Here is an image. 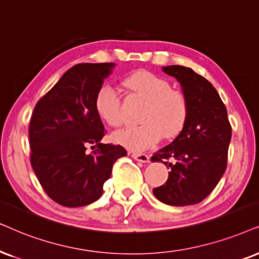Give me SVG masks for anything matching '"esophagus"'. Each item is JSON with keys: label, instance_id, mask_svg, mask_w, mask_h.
I'll return each instance as SVG.
<instances>
[{"label": "esophagus", "instance_id": "34e87169", "mask_svg": "<svg viewBox=\"0 0 259 259\" xmlns=\"http://www.w3.org/2000/svg\"><path fill=\"white\" fill-rule=\"evenodd\" d=\"M132 156L137 161L140 162H149V155L146 153H136V152H133L132 153Z\"/></svg>", "mask_w": 259, "mask_h": 259}]
</instances>
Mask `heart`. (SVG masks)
Instances as JSON below:
<instances>
[{
    "instance_id": "obj_1",
    "label": "heart",
    "mask_w": 259,
    "mask_h": 259,
    "mask_svg": "<svg viewBox=\"0 0 259 259\" xmlns=\"http://www.w3.org/2000/svg\"><path fill=\"white\" fill-rule=\"evenodd\" d=\"M124 83L147 100L142 113L143 123L125 126L113 134V141L127 149L146 150L155 146L163 135L173 137L182 132L188 118V100L169 81L148 70L130 74ZM94 109L101 120L118 126L123 120L120 98L110 83H103L94 97Z\"/></svg>"
}]
</instances>
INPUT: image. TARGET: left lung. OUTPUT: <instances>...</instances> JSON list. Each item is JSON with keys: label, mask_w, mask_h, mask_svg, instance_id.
I'll use <instances>...</instances> for the list:
<instances>
[{"label": "left lung", "mask_w": 259, "mask_h": 259, "mask_svg": "<svg viewBox=\"0 0 259 259\" xmlns=\"http://www.w3.org/2000/svg\"><path fill=\"white\" fill-rule=\"evenodd\" d=\"M176 77L188 100L185 125L171 145L152 156L171 167L165 184L153 189L159 201L191 205L203 201L218 185L227 167L232 126L227 109L207 78L182 65L163 67ZM171 158V163L167 161Z\"/></svg>", "instance_id": "8db88e82"}]
</instances>
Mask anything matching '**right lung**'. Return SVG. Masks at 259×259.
Segmentation results:
<instances>
[{"instance_id":"obj_1","label":"right lung","mask_w":259,"mask_h":259,"mask_svg":"<svg viewBox=\"0 0 259 259\" xmlns=\"http://www.w3.org/2000/svg\"><path fill=\"white\" fill-rule=\"evenodd\" d=\"M113 67L74 65L38 100L29 120L32 167L49 197L64 207L100 198L113 163L126 155L122 146L100 142L106 132L94 109L98 88Z\"/></svg>"}]
</instances>
